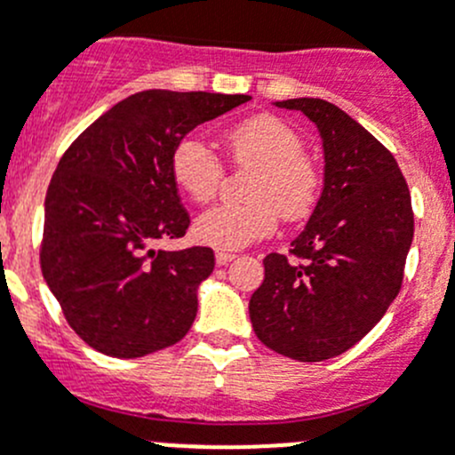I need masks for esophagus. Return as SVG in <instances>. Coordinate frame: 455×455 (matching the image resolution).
Returning <instances> with one entry per match:
<instances>
[{"label":"esophagus","mask_w":455,"mask_h":455,"mask_svg":"<svg viewBox=\"0 0 455 455\" xmlns=\"http://www.w3.org/2000/svg\"><path fill=\"white\" fill-rule=\"evenodd\" d=\"M233 259H235V253H227V251H218V253H215V264L218 266H227L228 261Z\"/></svg>","instance_id":"esophagus-1"}]
</instances>
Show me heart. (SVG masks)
<instances>
[{"label": "heart", "mask_w": 455, "mask_h": 455, "mask_svg": "<svg viewBox=\"0 0 455 455\" xmlns=\"http://www.w3.org/2000/svg\"><path fill=\"white\" fill-rule=\"evenodd\" d=\"M235 167L255 169L249 185L251 202L218 204L196 220V235L215 249H244L268 237L279 218H308L321 194V172L304 154L301 136L270 114L237 123L224 134ZM173 182L191 200H213L224 180V163L200 136L187 134L172 151Z\"/></svg>", "instance_id": "obj_1"}]
</instances>
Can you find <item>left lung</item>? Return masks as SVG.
Here are the masks:
<instances>
[{"mask_svg": "<svg viewBox=\"0 0 455 455\" xmlns=\"http://www.w3.org/2000/svg\"><path fill=\"white\" fill-rule=\"evenodd\" d=\"M323 139V191L288 254L264 257L249 301L261 343L315 363L350 350L387 313L414 240L411 196L396 158L323 99H288Z\"/></svg>", "mask_w": 455, "mask_h": 455, "instance_id": "obj_1", "label": "left lung"}]
</instances>
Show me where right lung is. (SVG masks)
<instances>
[{
    "instance_id": "1",
    "label": "right lung",
    "mask_w": 455,
    "mask_h": 455,
    "mask_svg": "<svg viewBox=\"0 0 455 455\" xmlns=\"http://www.w3.org/2000/svg\"><path fill=\"white\" fill-rule=\"evenodd\" d=\"M249 94L145 90L96 118L59 160L39 261L70 328L94 350L136 359L173 346L215 266L209 246L158 251L189 228L172 176L182 136Z\"/></svg>"
}]
</instances>
